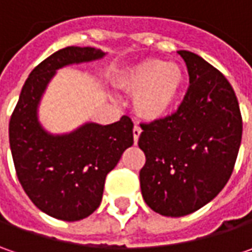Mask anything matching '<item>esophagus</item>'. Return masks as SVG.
Wrapping results in <instances>:
<instances>
[{"instance_id":"1","label":"esophagus","mask_w":252,"mask_h":252,"mask_svg":"<svg viewBox=\"0 0 252 252\" xmlns=\"http://www.w3.org/2000/svg\"><path fill=\"white\" fill-rule=\"evenodd\" d=\"M140 133H141V129L137 126V125H136V126L133 127V140H134V143H137V141H139Z\"/></svg>"}]
</instances>
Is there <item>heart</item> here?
Masks as SVG:
<instances>
[{"mask_svg":"<svg viewBox=\"0 0 252 252\" xmlns=\"http://www.w3.org/2000/svg\"><path fill=\"white\" fill-rule=\"evenodd\" d=\"M116 85L134 95L133 108L141 119L149 122L165 118L185 84V71L178 63L161 59H144L122 70L115 78Z\"/></svg>","mask_w":252,"mask_h":252,"instance_id":"obj_1","label":"heart"}]
</instances>
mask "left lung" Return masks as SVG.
I'll list each match as a JSON object with an SVG mask.
<instances>
[{
    "mask_svg": "<svg viewBox=\"0 0 252 252\" xmlns=\"http://www.w3.org/2000/svg\"><path fill=\"white\" fill-rule=\"evenodd\" d=\"M189 88L178 111L141 123L139 147L144 202L156 213L181 218L205 206L224 188L237 160L243 119L233 87L200 56L179 50Z\"/></svg>",
    "mask_w": 252,
    "mask_h": 252,
    "instance_id": "8db88e82",
    "label": "left lung"
}]
</instances>
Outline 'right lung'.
<instances>
[{
    "label": "right lung",
    "instance_id": "add662e5",
    "mask_svg": "<svg viewBox=\"0 0 252 252\" xmlns=\"http://www.w3.org/2000/svg\"><path fill=\"white\" fill-rule=\"evenodd\" d=\"M95 47L68 46L36 65L25 81L9 121V146L18 179L26 195L46 215L77 221L101 205L108 172L133 144L129 116L112 125L88 122L71 133L52 134L37 118L47 84L59 68L99 60Z\"/></svg>",
    "mask_w": 252,
    "mask_h": 252
}]
</instances>
